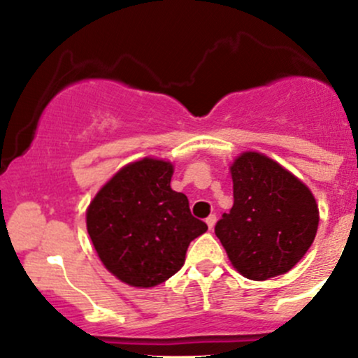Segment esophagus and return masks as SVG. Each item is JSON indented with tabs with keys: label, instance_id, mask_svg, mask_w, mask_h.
<instances>
[{
	"label": "esophagus",
	"instance_id": "34e87169",
	"mask_svg": "<svg viewBox=\"0 0 358 358\" xmlns=\"http://www.w3.org/2000/svg\"><path fill=\"white\" fill-rule=\"evenodd\" d=\"M205 222H207V225H208V229H213V225H215V222H217V215L215 213H210V215L207 217V219H205Z\"/></svg>",
	"mask_w": 358,
	"mask_h": 358
}]
</instances>
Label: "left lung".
Wrapping results in <instances>:
<instances>
[{"mask_svg": "<svg viewBox=\"0 0 358 358\" xmlns=\"http://www.w3.org/2000/svg\"><path fill=\"white\" fill-rule=\"evenodd\" d=\"M234 205L215 225L232 266L254 281L285 274L306 254L318 205L301 180L268 156L248 151L231 166Z\"/></svg>", "mask_w": 358, "mask_h": 358, "instance_id": "obj_1", "label": "left lung"}]
</instances>
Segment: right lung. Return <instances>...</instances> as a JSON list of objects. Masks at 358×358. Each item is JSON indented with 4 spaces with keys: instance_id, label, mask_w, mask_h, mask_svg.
Returning a JSON list of instances; mask_svg holds the SVG:
<instances>
[{
    "instance_id": "right-lung-1",
    "label": "right lung",
    "mask_w": 358,
    "mask_h": 358,
    "mask_svg": "<svg viewBox=\"0 0 358 358\" xmlns=\"http://www.w3.org/2000/svg\"><path fill=\"white\" fill-rule=\"evenodd\" d=\"M173 165L155 158L129 163L87 208V232L97 256L117 279L151 287L178 273L188 245L207 231L183 193L171 190Z\"/></svg>"
}]
</instances>
